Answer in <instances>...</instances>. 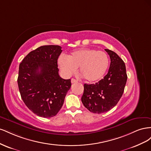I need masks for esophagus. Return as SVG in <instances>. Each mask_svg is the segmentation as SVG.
Wrapping results in <instances>:
<instances>
[{"instance_id": "obj_1", "label": "esophagus", "mask_w": 151, "mask_h": 151, "mask_svg": "<svg viewBox=\"0 0 151 151\" xmlns=\"http://www.w3.org/2000/svg\"><path fill=\"white\" fill-rule=\"evenodd\" d=\"M77 82H78V81L76 80V79H71V83H72V84L76 83H77Z\"/></svg>"}]
</instances>
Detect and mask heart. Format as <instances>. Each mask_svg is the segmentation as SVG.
Returning a JSON list of instances; mask_svg holds the SVG:
<instances>
[{
  "instance_id": "1",
  "label": "heart",
  "mask_w": 151,
  "mask_h": 151,
  "mask_svg": "<svg viewBox=\"0 0 151 151\" xmlns=\"http://www.w3.org/2000/svg\"><path fill=\"white\" fill-rule=\"evenodd\" d=\"M58 65L66 76H71L79 67L84 78L89 83H95L103 78L109 66L106 53L93 48H81L71 52L67 57L61 55Z\"/></svg>"
}]
</instances>
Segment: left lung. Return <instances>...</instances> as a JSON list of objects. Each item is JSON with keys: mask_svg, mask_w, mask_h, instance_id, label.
<instances>
[{"mask_svg": "<svg viewBox=\"0 0 151 151\" xmlns=\"http://www.w3.org/2000/svg\"><path fill=\"white\" fill-rule=\"evenodd\" d=\"M110 57L108 74L98 83L84 84L81 101L91 112L103 113L110 110L119 101L127 80L124 62L111 50L105 49Z\"/></svg>", "mask_w": 151, "mask_h": 151, "instance_id": "obj_1", "label": "left lung"}]
</instances>
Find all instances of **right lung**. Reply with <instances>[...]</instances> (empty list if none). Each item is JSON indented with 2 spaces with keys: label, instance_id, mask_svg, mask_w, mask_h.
I'll return each instance as SVG.
<instances>
[{
  "label": "right lung",
  "instance_id": "obj_1",
  "mask_svg": "<svg viewBox=\"0 0 151 151\" xmlns=\"http://www.w3.org/2000/svg\"><path fill=\"white\" fill-rule=\"evenodd\" d=\"M58 45H45L29 52L19 67L18 88L30 110L41 117L51 118L60 111L71 87L70 79L58 74Z\"/></svg>",
  "mask_w": 151,
  "mask_h": 151
}]
</instances>
